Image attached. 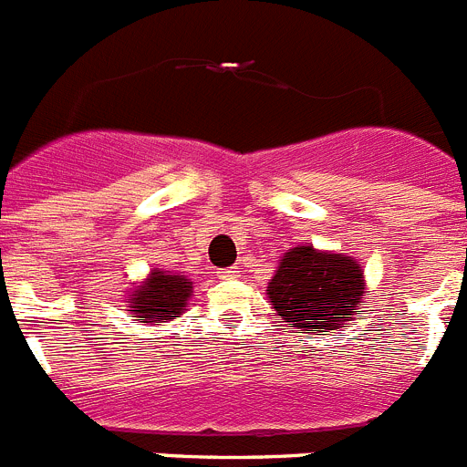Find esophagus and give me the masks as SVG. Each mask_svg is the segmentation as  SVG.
I'll list each match as a JSON object with an SVG mask.
<instances>
[{
  "instance_id": "obj_1",
  "label": "esophagus",
  "mask_w": 467,
  "mask_h": 467,
  "mask_svg": "<svg viewBox=\"0 0 467 467\" xmlns=\"http://www.w3.org/2000/svg\"><path fill=\"white\" fill-rule=\"evenodd\" d=\"M217 274H220V278L231 280V278H238V275H241V271H238L236 266H231V269H222V271H217Z\"/></svg>"
}]
</instances>
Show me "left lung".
<instances>
[{"mask_svg":"<svg viewBox=\"0 0 467 467\" xmlns=\"http://www.w3.org/2000/svg\"><path fill=\"white\" fill-rule=\"evenodd\" d=\"M266 296L295 332H341L356 320L367 296L365 271L350 254L301 243L280 257Z\"/></svg>","mask_w":467,"mask_h":467,"instance_id":"1","label":"left lung"}]
</instances>
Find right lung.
<instances>
[{
  "mask_svg": "<svg viewBox=\"0 0 467 467\" xmlns=\"http://www.w3.org/2000/svg\"><path fill=\"white\" fill-rule=\"evenodd\" d=\"M193 280L182 274L151 269L147 278L133 283L128 292L126 306L130 317L147 325H159L175 320L187 311V301L192 299Z\"/></svg>",
  "mask_w": 467,
  "mask_h": 467,
  "instance_id": "add662e5",
  "label": "right lung"
}]
</instances>
